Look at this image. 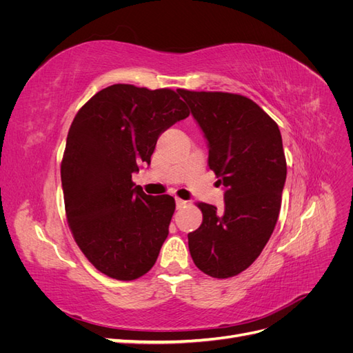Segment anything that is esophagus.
Listing matches in <instances>:
<instances>
[{"mask_svg":"<svg viewBox=\"0 0 353 353\" xmlns=\"http://www.w3.org/2000/svg\"><path fill=\"white\" fill-rule=\"evenodd\" d=\"M175 203H176V209H181V208H184L185 205H187V201L185 200H183V199H175Z\"/></svg>","mask_w":353,"mask_h":353,"instance_id":"34e87169","label":"esophagus"}]
</instances>
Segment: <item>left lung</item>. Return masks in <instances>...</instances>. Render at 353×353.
Wrapping results in <instances>:
<instances>
[{
  "instance_id": "left-lung-1",
  "label": "left lung",
  "mask_w": 353,
  "mask_h": 353,
  "mask_svg": "<svg viewBox=\"0 0 353 353\" xmlns=\"http://www.w3.org/2000/svg\"><path fill=\"white\" fill-rule=\"evenodd\" d=\"M209 145V168L225 187L223 210L199 203L201 225L188 234L200 271L230 279L258 259L275 228L287 165L281 132L244 95L178 90Z\"/></svg>"
}]
</instances>
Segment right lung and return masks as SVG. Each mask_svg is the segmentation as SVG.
<instances>
[{
    "label": "right lung",
    "instance_id": "add662e5",
    "mask_svg": "<svg viewBox=\"0 0 353 353\" xmlns=\"http://www.w3.org/2000/svg\"><path fill=\"white\" fill-rule=\"evenodd\" d=\"M190 114L179 92L114 83L74 116L61 160L73 239L100 272L131 281L150 271L169 234L175 200L132 183L157 138Z\"/></svg>",
    "mask_w": 353,
    "mask_h": 353
}]
</instances>
